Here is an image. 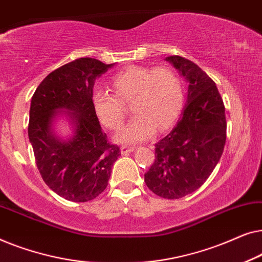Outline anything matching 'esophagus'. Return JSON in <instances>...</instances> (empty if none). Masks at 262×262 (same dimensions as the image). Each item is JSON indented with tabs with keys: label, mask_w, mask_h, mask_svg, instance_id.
<instances>
[{
	"label": "esophagus",
	"mask_w": 262,
	"mask_h": 262,
	"mask_svg": "<svg viewBox=\"0 0 262 262\" xmlns=\"http://www.w3.org/2000/svg\"><path fill=\"white\" fill-rule=\"evenodd\" d=\"M135 150V148H131V146H121L120 148V152H121V155H127V154H130V152H132Z\"/></svg>",
	"instance_id": "obj_1"
}]
</instances>
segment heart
Returning a JSON list of instances; mask_svg holds the SVG:
<instances>
[{
  "mask_svg": "<svg viewBox=\"0 0 262 262\" xmlns=\"http://www.w3.org/2000/svg\"><path fill=\"white\" fill-rule=\"evenodd\" d=\"M111 87L114 95L94 92L91 101L100 123L114 130L125 118L121 102L132 100L131 111L135 117L114 136L118 143L135 144L148 141L155 128L162 131L173 125L184 105V85L168 68L128 67L114 75Z\"/></svg>",
  "mask_w": 262,
  "mask_h": 262,
  "instance_id": "1",
  "label": "heart"
}]
</instances>
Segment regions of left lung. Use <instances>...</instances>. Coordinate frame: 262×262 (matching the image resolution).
I'll return each mask as SVG.
<instances>
[{
  "label": "left lung",
  "mask_w": 262,
  "mask_h": 262,
  "mask_svg": "<svg viewBox=\"0 0 262 262\" xmlns=\"http://www.w3.org/2000/svg\"><path fill=\"white\" fill-rule=\"evenodd\" d=\"M188 83L180 118L155 144V161L144 174L150 191L166 199L191 194L207 180L223 154L227 120L216 83L191 60L166 57Z\"/></svg>",
  "instance_id": "obj_1"
}]
</instances>
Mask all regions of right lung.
I'll return each instance as SVG.
<instances>
[{"label":"right lung","mask_w":262,"mask_h":262,"mask_svg":"<svg viewBox=\"0 0 262 262\" xmlns=\"http://www.w3.org/2000/svg\"><path fill=\"white\" fill-rule=\"evenodd\" d=\"M94 58H80L49 74L31 100L28 138L45 184L62 198L84 203L105 191L119 146L110 144L92 107L95 80L111 69ZM68 120L62 138L54 125Z\"/></svg>","instance_id":"1"}]
</instances>
